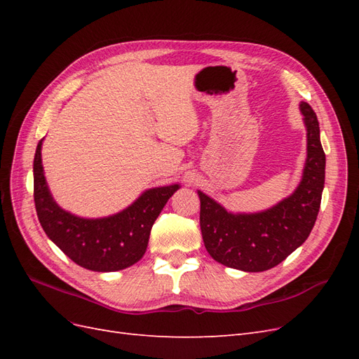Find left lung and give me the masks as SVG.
<instances>
[{
	"instance_id": "obj_1",
	"label": "left lung",
	"mask_w": 359,
	"mask_h": 359,
	"mask_svg": "<svg viewBox=\"0 0 359 359\" xmlns=\"http://www.w3.org/2000/svg\"><path fill=\"white\" fill-rule=\"evenodd\" d=\"M299 109L307 128V160L299 186L289 198L262 212L232 214L198 191L203 244L219 264L260 273L283 262L309 238L320 208L325 153L316 114L306 102Z\"/></svg>"
}]
</instances>
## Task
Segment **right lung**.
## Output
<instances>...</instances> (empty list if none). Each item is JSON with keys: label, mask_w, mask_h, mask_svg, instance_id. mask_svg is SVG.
Instances as JSON below:
<instances>
[{"label": "right lung", "mask_w": 359, "mask_h": 359, "mask_svg": "<svg viewBox=\"0 0 359 359\" xmlns=\"http://www.w3.org/2000/svg\"><path fill=\"white\" fill-rule=\"evenodd\" d=\"M41 140L34 156V202L43 231L82 268L112 273L135 265L147 252L151 227L180 184L149 189L128 208L104 219H82L53 201L41 166Z\"/></svg>", "instance_id": "right-lung-1"}]
</instances>
